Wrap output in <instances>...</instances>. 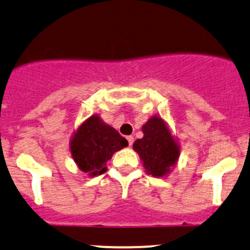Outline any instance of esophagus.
Segmentation results:
<instances>
[{"instance_id": "obj_1", "label": "esophagus", "mask_w": 250, "mask_h": 250, "mask_svg": "<svg viewBox=\"0 0 250 250\" xmlns=\"http://www.w3.org/2000/svg\"><path fill=\"white\" fill-rule=\"evenodd\" d=\"M126 140H127L128 146H132L133 140H135V138H133V136H127V137H126Z\"/></svg>"}]
</instances>
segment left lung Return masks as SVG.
Listing matches in <instances>:
<instances>
[{
    "instance_id": "1",
    "label": "left lung",
    "mask_w": 250,
    "mask_h": 250,
    "mask_svg": "<svg viewBox=\"0 0 250 250\" xmlns=\"http://www.w3.org/2000/svg\"><path fill=\"white\" fill-rule=\"evenodd\" d=\"M143 138L135 141L133 149L142 159L149 174L163 177L176 164L179 148L161 118L153 117L143 125Z\"/></svg>"
}]
</instances>
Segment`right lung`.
<instances>
[{"label":"right lung","mask_w":250,"mask_h":250,"mask_svg":"<svg viewBox=\"0 0 250 250\" xmlns=\"http://www.w3.org/2000/svg\"><path fill=\"white\" fill-rule=\"evenodd\" d=\"M127 144L118 131L104 124L97 115H92L74 133L71 153L82 171L97 176L106 172V163L113 154Z\"/></svg>","instance_id":"1"}]
</instances>
